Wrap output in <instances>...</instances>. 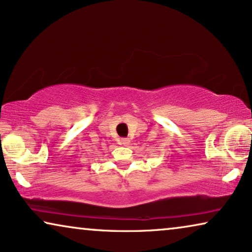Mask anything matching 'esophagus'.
<instances>
[{"label": "esophagus", "mask_w": 252, "mask_h": 252, "mask_svg": "<svg viewBox=\"0 0 252 252\" xmlns=\"http://www.w3.org/2000/svg\"><path fill=\"white\" fill-rule=\"evenodd\" d=\"M120 142H122L123 146H127V144L129 143V139H126V137H123V139H120Z\"/></svg>", "instance_id": "1"}]
</instances>
